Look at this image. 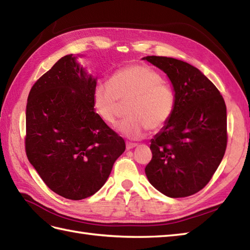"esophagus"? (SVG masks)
Listing matches in <instances>:
<instances>
[{
    "label": "esophagus",
    "instance_id": "esophagus-1",
    "mask_svg": "<svg viewBox=\"0 0 250 250\" xmlns=\"http://www.w3.org/2000/svg\"><path fill=\"white\" fill-rule=\"evenodd\" d=\"M137 146L136 143H130L126 142V149H132V148H135Z\"/></svg>",
    "mask_w": 250,
    "mask_h": 250
}]
</instances>
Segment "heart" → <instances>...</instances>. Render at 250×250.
Listing matches in <instances>:
<instances>
[{"instance_id": "b5f03b06", "label": "heart", "mask_w": 250, "mask_h": 250, "mask_svg": "<svg viewBox=\"0 0 250 250\" xmlns=\"http://www.w3.org/2000/svg\"><path fill=\"white\" fill-rule=\"evenodd\" d=\"M129 102L119 131L129 139H140L149 129L160 131L175 109V93L156 70L143 63L122 66L109 77V84L98 83L92 91L95 113L105 124L115 125Z\"/></svg>"}]
</instances>
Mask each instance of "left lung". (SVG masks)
Returning a JSON list of instances; mask_svg holds the SVG:
<instances>
[{
    "instance_id": "left-lung-1",
    "label": "left lung",
    "mask_w": 250,
    "mask_h": 250,
    "mask_svg": "<svg viewBox=\"0 0 250 250\" xmlns=\"http://www.w3.org/2000/svg\"><path fill=\"white\" fill-rule=\"evenodd\" d=\"M168 76L175 109L168 124L151 140L152 158L145 167L149 183L169 198L203 189L225 156L227 107L219 90L198 68L174 58L148 56Z\"/></svg>"
}]
</instances>
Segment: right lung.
Masks as SVG:
<instances>
[{"instance_id": "add662e5", "label": "right lung", "mask_w": 250, "mask_h": 250, "mask_svg": "<svg viewBox=\"0 0 250 250\" xmlns=\"http://www.w3.org/2000/svg\"><path fill=\"white\" fill-rule=\"evenodd\" d=\"M88 76L73 55L61 58L31 88L25 153L47 187L68 200L99 191L125 149L121 136L95 113Z\"/></svg>"}]
</instances>
